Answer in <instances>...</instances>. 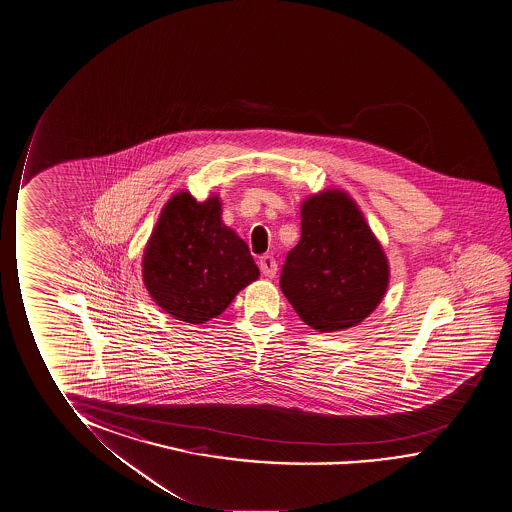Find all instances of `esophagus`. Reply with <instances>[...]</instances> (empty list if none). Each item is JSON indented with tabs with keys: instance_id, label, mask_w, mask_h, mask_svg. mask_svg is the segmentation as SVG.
Listing matches in <instances>:
<instances>
[{
	"instance_id": "obj_1",
	"label": "esophagus",
	"mask_w": 512,
	"mask_h": 512,
	"mask_svg": "<svg viewBox=\"0 0 512 512\" xmlns=\"http://www.w3.org/2000/svg\"><path fill=\"white\" fill-rule=\"evenodd\" d=\"M261 274L272 279L277 274V263H275L274 256H261L260 261Z\"/></svg>"
}]
</instances>
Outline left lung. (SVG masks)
<instances>
[{"label": "left lung", "instance_id": "left-lung-1", "mask_svg": "<svg viewBox=\"0 0 512 512\" xmlns=\"http://www.w3.org/2000/svg\"><path fill=\"white\" fill-rule=\"evenodd\" d=\"M302 235L288 252L281 290L318 332L355 327L380 306L390 267L380 240L350 194L327 189L302 201Z\"/></svg>", "mask_w": 512, "mask_h": 512}]
</instances>
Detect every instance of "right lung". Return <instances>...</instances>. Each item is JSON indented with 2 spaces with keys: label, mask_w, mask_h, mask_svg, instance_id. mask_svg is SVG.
<instances>
[{
  "label": "right lung",
  "mask_w": 512,
  "mask_h": 512,
  "mask_svg": "<svg viewBox=\"0 0 512 512\" xmlns=\"http://www.w3.org/2000/svg\"><path fill=\"white\" fill-rule=\"evenodd\" d=\"M221 215L217 194L196 201L189 191L175 192L146 242L143 283L175 320L201 325L217 318L260 277L249 247Z\"/></svg>",
  "instance_id": "right-lung-1"
}]
</instances>
